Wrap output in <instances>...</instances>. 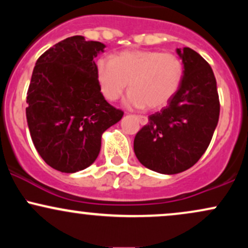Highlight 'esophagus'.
<instances>
[{"instance_id":"obj_1","label":"esophagus","mask_w":248,"mask_h":248,"mask_svg":"<svg viewBox=\"0 0 248 248\" xmlns=\"http://www.w3.org/2000/svg\"><path fill=\"white\" fill-rule=\"evenodd\" d=\"M136 118H138V120L141 124H148V118L146 115H138Z\"/></svg>"}]
</instances>
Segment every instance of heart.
<instances>
[{
	"instance_id": "obj_1",
	"label": "heart",
	"mask_w": 248,
	"mask_h": 248,
	"mask_svg": "<svg viewBox=\"0 0 248 248\" xmlns=\"http://www.w3.org/2000/svg\"><path fill=\"white\" fill-rule=\"evenodd\" d=\"M183 78V64L172 53L154 50L122 51L112 58L96 62V79L102 95L115 101L129 81L126 105L157 109L177 93Z\"/></svg>"
}]
</instances>
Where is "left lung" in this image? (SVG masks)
Returning a JSON list of instances; mask_svg holds the SVG:
<instances>
[{
    "mask_svg": "<svg viewBox=\"0 0 248 248\" xmlns=\"http://www.w3.org/2000/svg\"><path fill=\"white\" fill-rule=\"evenodd\" d=\"M176 52L183 62L181 86L167 107L149 115L134 139V153L141 164L166 175L197 163L211 142L220 110L209 62L190 47Z\"/></svg>",
    "mask_w": 248,
    "mask_h": 248,
    "instance_id": "left-lung-1",
    "label": "left lung"
}]
</instances>
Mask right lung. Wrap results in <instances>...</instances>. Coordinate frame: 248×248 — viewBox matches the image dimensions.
<instances>
[{
  "label": "right lung",
  "instance_id": "right-lung-1",
  "mask_svg": "<svg viewBox=\"0 0 248 248\" xmlns=\"http://www.w3.org/2000/svg\"><path fill=\"white\" fill-rule=\"evenodd\" d=\"M106 45L73 36L37 59L27 93V121L45 163L72 173L98 157L105 130L124 112L105 100L94 58Z\"/></svg>",
  "mask_w": 248,
  "mask_h": 248
}]
</instances>
